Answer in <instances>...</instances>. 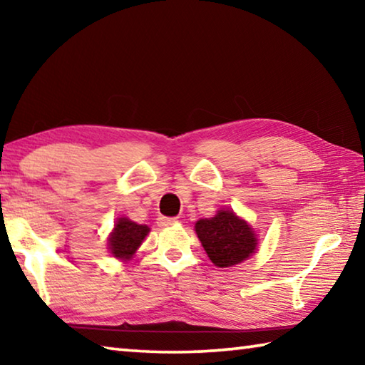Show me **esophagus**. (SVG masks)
Returning <instances> with one entry per match:
<instances>
[{"label":"esophagus","instance_id":"34e87169","mask_svg":"<svg viewBox=\"0 0 365 365\" xmlns=\"http://www.w3.org/2000/svg\"><path fill=\"white\" fill-rule=\"evenodd\" d=\"M177 219L175 217H159L158 219V225L159 227H169L172 224H175Z\"/></svg>","mask_w":365,"mask_h":365}]
</instances>
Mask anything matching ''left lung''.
I'll use <instances>...</instances> for the list:
<instances>
[{
	"label": "left lung",
	"instance_id": "obj_1",
	"mask_svg": "<svg viewBox=\"0 0 365 365\" xmlns=\"http://www.w3.org/2000/svg\"><path fill=\"white\" fill-rule=\"evenodd\" d=\"M195 228L202 248L217 267L243 262L256 250L257 240L251 227L232 211H220L211 219L197 220Z\"/></svg>",
	"mask_w": 365,
	"mask_h": 365
}]
</instances>
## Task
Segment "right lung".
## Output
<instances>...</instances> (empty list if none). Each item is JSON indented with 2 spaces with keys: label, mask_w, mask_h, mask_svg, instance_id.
Segmentation results:
<instances>
[{
  "label": "right lung",
  "mask_w": 365,
  "mask_h": 365,
  "mask_svg": "<svg viewBox=\"0 0 365 365\" xmlns=\"http://www.w3.org/2000/svg\"><path fill=\"white\" fill-rule=\"evenodd\" d=\"M150 232L146 225H138L128 219H119L114 232L109 238V250L115 257L128 259L137 251L138 246L143 242L145 237Z\"/></svg>",
  "instance_id": "1"
}]
</instances>
